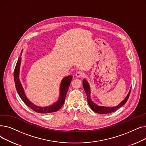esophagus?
<instances>
[{"instance_id": "esophagus-1", "label": "esophagus", "mask_w": 146, "mask_h": 146, "mask_svg": "<svg viewBox=\"0 0 146 146\" xmlns=\"http://www.w3.org/2000/svg\"><path fill=\"white\" fill-rule=\"evenodd\" d=\"M76 78H80L82 77H83L84 75H85V74H84V73L82 71H78L76 73Z\"/></svg>"}]
</instances>
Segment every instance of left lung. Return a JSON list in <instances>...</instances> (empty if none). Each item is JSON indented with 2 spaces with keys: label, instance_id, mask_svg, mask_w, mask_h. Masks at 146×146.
Here are the masks:
<instances>
[{
  "label": "left lung",
  "instance_id": "1",
  "mask_svg": "<svg viewBox=\"0 0 146 146\" xmlns=\"http://www.w3.org/2000/svg\"><path fill=\"white\" fill-rule=\"evenodd\" d=\"M83 89L85 90V92L87 96V99H88V102L89 106L90 107V108L94 112L98 113L99 114H105V113H111L112 112H114L115 111L117 110L118 108H119L120 107L122 106H123L127 101L128 99L129 98L130 92H131V88L130 89L129 92L125 98L122 101L120 104H119L117 106H112V107H109V106H99L95 104L92 101V99L90 98V87L88 82L85 79H84L83 80Z\"/></svg>",
  "mask_w": 146,
  "mask_h": 146
}]
</instances>
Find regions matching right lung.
Wrapping results in <instances>:
<instances>
[{
	"mask_svg": "<svg viewBox=\"0 0 146 146\" xmlns=\"http://www.w3.org/2000/svg\"><path fill=\"white\" fill-rule=\"evenodd\" d=\"M22 52L23 50L21 52V55L18 58L17 65L15 66L14 70V81L15 83V86H16V89L19 96L29 108L32 109L33 111L36 112L41 113H47L58 111L64 104L67 90L68 89L69 86L70 85V83L72 79V76H66V77L62 79V80H61L60 86V95L58 101L57 102L54 103L51 105L45 107L36 106L31 102L27 98V96L25 94L24 88H23L21 81L19 80V71L22 60L21 56Z\"/></svg>",
	"mask_w": 146,
	"mask_h": 146,
	"instance_id": "add662e5",
	"label": "right lung"
}]
</instances>
